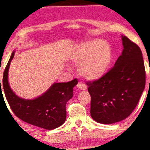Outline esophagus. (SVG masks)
<instances>
[{"mask_svg":"<svg viewBox=\"0 0 150 150\" xmlns=\"http://www.w3.org/2000/svg\"><path fill=\"white\" fill-rule=\"evenodd\" d=\"M77 88L78 89H80V90H82V91H85V90L87 89V86L86 84H84V82H80L78 83L77 84Z\"/></svg>","mask_w":150,"mask_h":150,"instance_id":"esophagus-1","label":"esophagus"}]
</instances>
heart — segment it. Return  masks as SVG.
Here are the masks:
<instances>
[{"label": "heart", "instance_id": "obj_1", "mask_svg": "<svg viewBox=\"0 0 150 150\" xmlns=\"http://www.w3.org/2000/svg\"><path fill=\"white\" fill-rule=\"evenodd\" d=\"M72 59L79 65L78 70L84 78L98 79L105 74L111 65V47L109 43L100 39L86 41L78 46Z\"/></svg>", "mask_w": 150, "mask_h": 150}]
</instances>
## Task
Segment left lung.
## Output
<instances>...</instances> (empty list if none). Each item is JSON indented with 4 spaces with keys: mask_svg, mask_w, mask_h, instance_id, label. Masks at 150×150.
Here are the masks:
<instances>
[{
    "mask_svg": "<svg viewBox=\"0 0 150 150\" xmlns=\"http://www.w3.org/2000/svg\"><path fill=\"white\" fill-rule=\"evenodd\" d=\"M123 50L115 65L102 77L86 82L91 96V115L103 124L121 121L136 107L146 85L142 52L122 35Z\"/></svg>",
    "mask_w": 150,
    "mask_h": 150,
    "instance_id": "8db88e82",
    "label": "left lung"
}]
</instances>
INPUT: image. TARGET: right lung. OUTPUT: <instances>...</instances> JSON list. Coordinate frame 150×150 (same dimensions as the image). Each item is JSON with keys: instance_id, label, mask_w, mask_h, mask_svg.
Returning <instances> with one entry per match:
<instances>
[{"instance_id": "right-lung-1", "label": "right lung", "mask_w": 150, "mask_h": 150, "mask_svg": "<svg viewBox=\"0 0 150 150\" xmlns=\"http://www.w3.org/2000/svg\"><path fill=\"white\" fill-rule=\"evenodd\" d=\"M14 55L15 52H13L3 78L4 94L11 110L22 121L39 127L52 130L61 126L66 121V105L72 98L73 88L78 84L77 79L54 83L42 95L32 100L21 98L13 93L8 81L9 66Z\"/></svg>"}]
</instances>
